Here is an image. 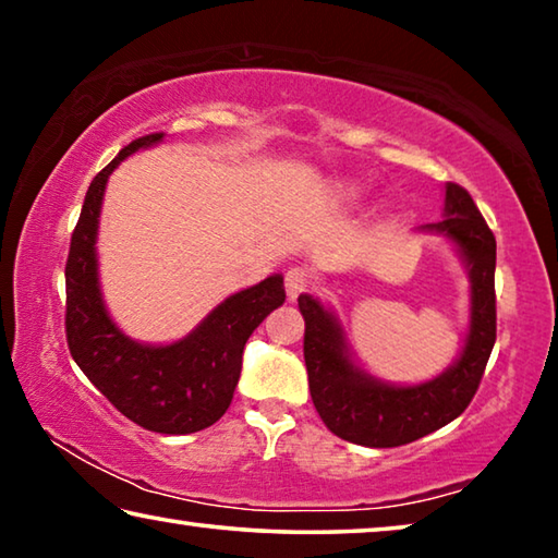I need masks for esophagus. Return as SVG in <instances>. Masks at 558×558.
I'll list each match as a JSON object with an SVG mask.
<instances>
[{
	"label": "esophagus",
	"mask_w": 558,
	"mask_h": 558,
	"mask_svg": "<svg viewBox=\"0 0 558 558\" xmlns=\"http://www.w3.org/2000/svg\"><path fill=\"white\" fill-rule=\"evenodd\" d=\"M307 288H310V270L307 268L295 266L286 272V290L292 300H295L300 292H305Z\"/></svg>",
	"instance_id": "1"
}]
</instances>
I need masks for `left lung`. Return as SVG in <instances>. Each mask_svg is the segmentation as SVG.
<instances>
[{
	"label": "left lung",
	"instance_id": "1",
	"mask_svg": "<svg viewBox=\"0 0 558 558\" xmlns=\"http://www.w3.org/2000/svg\"><path fill=\"white\" fill-rule=\"evenodd\" d=\"M458 243L472 280V317L465 349L438 379L421 386L376 381L349 362L342 329L315 298L300 295L305 319V352L310 396L337 438L366 448H396L438 430L468 409L483 381L497 339L495 260L497 243L468 189L446 186V219L426 226Z\"/></svg>",
	"mask_w": 558,
	"mask_h": 558
}]
</instances>
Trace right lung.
<instances>
[{
	"label": "right lung",
	"instance_id": "right-lung-1",
	"mask_svg": "<svg viewBox=\"0 0 558 558\" xmlns=\"http://www.w3.org/2000/svg\"><path fill=\"white\" fill-rule=\"evenodd\" d=\"M165 132L132 140L88 186L65 260V342L90 384L128 415L155 433L184 436L209 428L231 405L241 376L243 347L266 315L286 302L282 278L226 298L192 335L167 347L128 339L112 325L98 286L96 233L102 192L112 169Z\"/></svg>",
	"mask_w": 558,
	"mask_h": 558
}]
</instances>
